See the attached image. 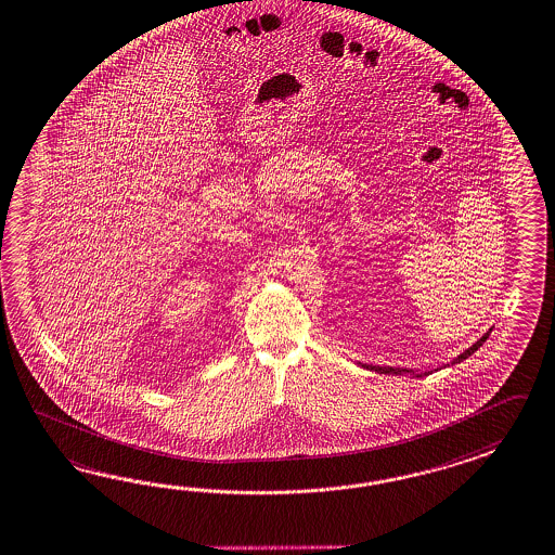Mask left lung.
Here are the masks:
<instances>
[{
  "label": "left lung",
  "instance_id": "left-lung-1",
  "mask_svg": "<svg viewBox=\"0 0 555 555\" xmlns=\"http://www.w3.org/2000/svg\"><path fill=\"white\" fill-rule=\"evenodd\" d=\"M488 336H490V331L483 334L478 343H474V345L469 346L468 350H464L460 357L454 358L450 364H457V362H462V360L472 357V354L488 340ZM358 364H360L362 369L372 370V372H378V374H412V376H416V378L431 374V370H428V372H416V370L395 369V366H372V364H362V362H358ZM450 364H446V366H450Z\"/></svg>",
  "mask_w": 555,
  "mask_h": 555
}]
</instances>
